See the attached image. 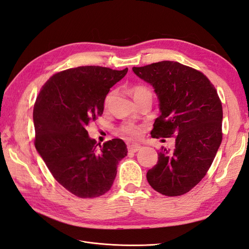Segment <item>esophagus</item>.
I'll return each instance as SVG.
<instances>
[{"label":"esophagus","instance_id":"1","mask_svg":"<svg viewBox=\"0 0 249 249\" xmlns=\"http://www.w3.org/2000/svg\"><path fill=\"white\" fill-rule=\"evenodd\" d=\"M141 146L140 145H129L128 146V151L132 152V153H135V152H138L139 150H141Z\"/></svg>","mask_w":249,"mask_h":249}]
</instances>
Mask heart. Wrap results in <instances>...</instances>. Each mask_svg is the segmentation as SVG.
I'll list each match as a JSON object with an SVG mask.
<instances>
[{"instance_id": "1", "label": "heart", "mask_w": 249, "mask_h": 249, "mask_svg": "<svg viewBox=\"0 0 249 249\" xmlns=\"http://www.w3.org/2000/svg\"><path fill=\"white\" fill-rule=\"evenodd\" d=\"M134 100L138 102L143 98H152V92L149 89V88L145 87V86H133L130 90ZM110 99V95H108L107 97L106 102L107 103ZM120 132H121L123 135L127 136L129 139H138L141 136V134L142 133V127L140 125H135V124H124L121 127H120Z\"/></svg>"}]
</instances>
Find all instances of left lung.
<instances>
[{
    "label": "left lung",
    "mask_w": 249,
    "mask_h": 249,
    "mask_svg": "<svg viewBox=\"0 0 249 249\" xmlns=\"http://www.w3.org/2000/svg\"><path fill=\"white\" fill-rule=\"evenodd\" d=\"M134 73L154 88L160 116L153 138L176 136L173 151L164 148L147 173L151 187L167 196L186 194L202 180L221 143L222 106L206 75L174 61L133 67Z\"/></svg>",
    "instance_id": "left-lung-1"
}]
</instances>
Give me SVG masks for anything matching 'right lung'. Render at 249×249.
<instances>
[{"label":"right lung","mask_w":249,"mask_h":249,"mask_svg":"<svg viewBox=\"0 0 249 249\" xmlns=\"http://www.w3.org/2000/svg\"><path fill=\"white\" fill-rule=\"evenodd\" d=\"M127 71L100 66L64 70L45 83L36 99V150L53 178L78 197H97L107 192L119 161L127 155L122 140L101 146L86 129L102 115L109 89Z\"/></svg>","instance_id":"add662e5"}]
</instances>
